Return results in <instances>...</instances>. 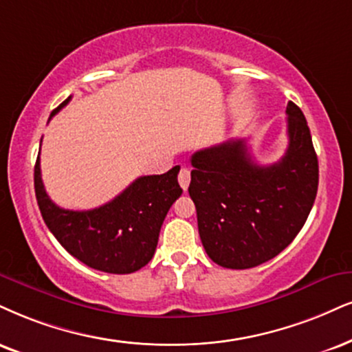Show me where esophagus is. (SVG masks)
<instances>
[{
  "label": "esophagus",
  "instance_id": "1",
  "mask_svg": "<svg viewBox=\"0 0 352 352\" xmlns=\"http://www.w3.org/2000/svg\"><path fill=\"white\" fill-rule=\"evenodd\" d=\"M177 181H179V186L184 190H188L189 183H190V171L188 168H181L179 175H177Z\"/></svg>",
  "mask_w": 352,
  "mask_h": 352
}]
</instances>
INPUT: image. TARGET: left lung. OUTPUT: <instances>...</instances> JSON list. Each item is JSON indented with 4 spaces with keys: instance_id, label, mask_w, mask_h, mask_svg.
<instances>
[{
    "instance_id": "obj_1",
    "label": "left lung",
    "mask_w": 352,
    "mask_h": 352,
    "mask_svg": "<svg viewBox=\"0 0 352 352\" xmlns=\"http://www.w3.org/2000/svg\"><path fill=\"white\" fill-rule=\"evenodd\" d=\"M289 145L277 163L251 160L245 138L190 158L189 196L204 250L228 269H248L285 250L300 232L318 189V158L300 107L287 104Z\"/></svg>"
}]
</instances>
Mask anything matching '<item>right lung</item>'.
I'll list each match as a JSON object with an SVG mask.
<instances>
[{
	"instance_id": "1",
	"label": "right lung",
	"mask_w": 352,
	"mask_h": 352,
	"mask_svg": "<svg viewBox=\"0 0 352 352\" xmlns=\"http://www.w3.org/2000/svg\"><path fill=\"white\" fill-rule=\"evenodd\" d=\"M70 99L72 96L52 111L50 119ZM177 173L179 166L164 175L140 176L98 209L67 210L47 196L41 176V156H37L34 188L43 222L68 253L98 271L130 274L153 258L164 217L183 194Z\"/></svg>"
}]
</instances>
